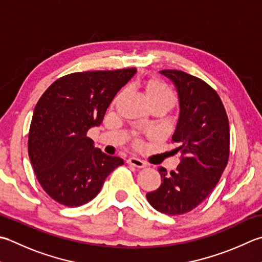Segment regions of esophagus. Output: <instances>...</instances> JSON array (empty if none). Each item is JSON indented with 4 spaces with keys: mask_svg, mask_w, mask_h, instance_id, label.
Here are the masks:
<instances>
[{
    "mask_svg": "<svg viewBox=\"0 0 262 262\" xmlns=\"http://www.w3.org/2000/svg\"><path fill=\"white\" fill-rule=\"evenodd\" d=\"M127 163H128V165L134 166L136 168H143V167L146 166V162L145 161H143V160H141V159L135 158V157L128 158L127 159Z\"/></svg>",
    "mask_w": 262,
    "mask_h": 262,
    "instance_id": "1",
    "label": "esophagus"
}]
</instances>
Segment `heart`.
Returning <instances> with one entry per match:
<instances>
[{"label": "heart", "mask_w": 262, "mask_h": 262, "mask_svg": "<svg viewBox=\"0 0 262 262\" xmlns=\"http://www.w3.org/2000/svg\"><path fill=\"white\" fill-rule=\"evenodd\" d=\"M146 94L151 104H165L171 107L176 103V93L165 81L151 79L146 85Z\"/></svg>", "instance_id": "1"}]
</instances>
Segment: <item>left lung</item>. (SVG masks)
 <instances>
[{
    "instance_id": "left-lung-1",
    "label": "left lung",
    "mask_w": 262,
    "mask_h": 262,
    "mask_svg": "<svg viewBox=\"0 0 262 262\" xmlns=\"http://www.w3.org/2000/svg\"><path fill=\"white\" fill-rule=\"evenodd\" d=\"M176 87L178 120L172 142L181 161L168 173L160 167L161 185L146 194L148 203L161 213L189 212L217 185L229 157V124L217 92L202 79L181 70H161Z\"/></svg>"
}]
</instances>
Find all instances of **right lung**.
I'll return each mask as SVG.
<instances>
[{"label": "right lung", "mask_w": 262, "mask_h": 262, "mask_svg": "<svg viewBox=\"0 0 262 262\" xmlns=\"http://www.w3.org/2000/svg\"><path fill=\"white\" fill-rule=\"evenodd\" d=\"M136 73L129 68L70 74L40 96L29 128L28 155L40 186L54 201L83 206L124 165L121 158L95 148L86 134L102 124L116 94Z\"/></svg>", "instance_id": "right-lung-1"}]
</instances>
